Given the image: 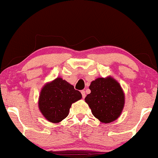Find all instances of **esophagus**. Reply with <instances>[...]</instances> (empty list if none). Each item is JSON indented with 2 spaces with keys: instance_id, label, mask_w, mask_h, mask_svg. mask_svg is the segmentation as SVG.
Returning a JSON list of instances; mask_svg holds the SVG:
<instances>
[{
  "instance_id": "esophagus-1",
  "label": "esophagus",
  "mask_w": 158,
  "mask_h": 158,
  "mask_svg": "<svg viewBox=\"0 0 158 158\" xmlns=\"http://www.w3.org/2000/svg\"><path fill=\"white\" fill-rule=\"evenodd\" d=\"M81 94H82V97H83V98H85V90H81Z\"/></svg>"
}]
</instances>
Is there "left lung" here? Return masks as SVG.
Returning <instances> with one entry per match:
<instances>
[{
    "instance_id": "8db88e82",
    "label": "left lung",
    "mask_w": 158,
    "mask_h": 158,
    "mask_svg": "<svg viewBox=\"0 0 158 158\" xmlns=\"http://www.w3.org/2000/svg\"><path fill=\"white\" fill-rule=\"evenodd\" d=\"M90 94L85 97V102L95 117L103 123L116 120L124 106V95L119 83L112 77H99L89 86Z\"/></svg>"
}]
</instances>
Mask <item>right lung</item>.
Returning <instances> with one entry per match:
<instances>
[{
	"label": "right lung",
	"mask_w": 158,
	"mask_h": 158,
	"mask_svg": "<svg viewBox=\"0 0 158 158\" xmlns=\"http://www.w3.org/2000/svg\"><path fill=\"white\" fill-rule=\"evenodd\" d=\"M82 98L73 85L57 77L43 87L39 99V108L49 122L58 123L67 117L73 103Z\"/></svg>",
	"instance_id": "add662e5"
}]
</instances>
